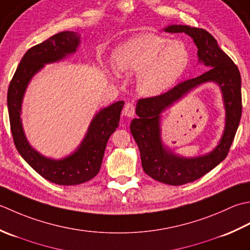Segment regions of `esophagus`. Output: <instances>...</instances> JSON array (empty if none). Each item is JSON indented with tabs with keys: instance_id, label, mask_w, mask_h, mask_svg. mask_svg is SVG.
<instances>
[{
	"instance_id": "1",
	"label": "esophagus",
	"mask_w": 250,
	"mask_h": 250,
	"mask_svg": "<svg viewBox=\"0 0 250 250\" xmlns=\"http://www.w3.org/2000/svg\"><path fill=\"white\" fill-rule=\"evenodd\" d=\"M123 115L127 116V118H132L135 115V104H126L123 109Z\"/></svg>"
}]
</instances>
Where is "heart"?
I'll use <instances>...</instances> for the list:
<instances>
[{
  "label": "heart",
  "instance_id": "obj_1",
  "mask_svg": "<svg viewBox=\"0 0 250 250\" xmlns=\"http://www.w3.org/2000/svg\"><path fill=\"white\" fill-rule=\"evenodd\" d=\"M113 62L120 72L137 73V88L142 95L156 96L171 87L185 73L190 52L182 41L144 33L116 47Z\"/></svg>",
  "mask_w": 250,
  "mask_h": 250
}]
</instances>
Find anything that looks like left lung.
Masks as SVG:
<instances>
[{
	"instance_id": "left-lung-1",
	"label": "left lung",
	"mask_w": 250,
	"mask_h": 250,
	"mask_svg": "<svg viewBox=\"0 0 250 250\" xmlns=\"http://www.w3.org/2000/svg\"><path fill=\"white\" fill-rule=\"evenodd\" d=\"M166 32L189 35L197 47L198 62L207 71L187 80L160 96L139 99L136 105L138 118L130 123V132L139 147L142 168L147 176L170 186H181L200 179L226 159L235 137L242 116L241 74L232 59L218 46L216 39L204 29L172 24ZM219 85L226 109V126L218 146L209 154L195 158L177 156L162 145L160 114L193 88L203 83Z\"/></svg>"
}]
</instances>
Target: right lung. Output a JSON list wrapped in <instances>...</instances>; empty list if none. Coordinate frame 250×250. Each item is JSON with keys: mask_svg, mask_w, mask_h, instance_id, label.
<instances>
[{"mask_svg": "<svg viewBox=\"0 0 250 250\" xmlns=\"http://www.w3.org/2000/svg\"><path fill=\"white\" fill-rule=\"evenodd\" d=\"M78 32L63 31L30 48L9 83L7 108L16 149L22 159L45 179L60 186L84 183L98 174L110 136L118 128L124 101L101 109L91 120L85 138L78 149L64 159L54 160L40 154L30 146L20 119L23 96L30 81L46 63L62 60L74 54L81 43Z\"/></svg>", "mask_w": 250, "mask_h": 250, "instance_id": "obj_1", "label": "right lung"}]
</instances>
